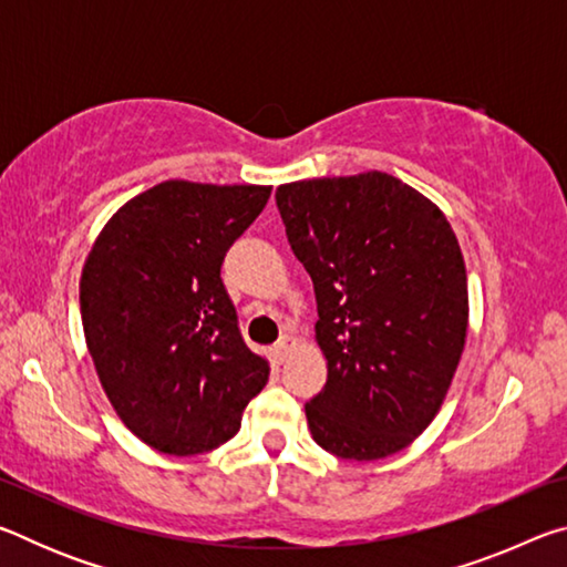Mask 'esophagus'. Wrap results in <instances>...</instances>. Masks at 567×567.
Instances as JSON below:
<instances>
[{
	"label": "esophagus",
	"mask_w": 567,
	"mask_h": 567,
	"mask_svg": "<svg viewBox=\"0 0 567 567\" xmlns=\"http://www.w3.org/2000/svg\"><path fill=\"white\" fill-rule=\"evenodd\" d=\"M297 348V340L292 338V334H285V338H280V342L275 344V360L277 362H285L287 358H290V352Z\"/></svg>",
	"instance_id": "esophagus-1"
}]
</instances>
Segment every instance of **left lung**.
<instances>
[{
    "label": "left lung",
    "instance_id": "8db88e82",
    "mask_svg": "<svg viewBox=\"0 0 567 567\" xmlns=\"http://www.w3.org/2000/svg\"><path fill=\"white\" fill-rule=\"evenodd\" d=\"M275 199L312 277L328 360L307 427L344 460L395 455L435 420L465 350L467 272L453 227L378 169L287 182Z\"/></svg>",
    "mask_w": 567,
    "mask_h": 567
}]
</instances>
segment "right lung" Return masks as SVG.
Masks as SVG:
<instances>
[{
  "mask_svg": "<svg viewBox=\"0 0 567 567\" xmlns=\"http://www.w3.org/2000/svg\"><path fill=\"white\" fill-rule=\"evenodd\" d=\"M270 185L167 179L124 203L80 280L87 350L114 412L142 443L197 455L227 443L270 362L247 348L219 277Z\"/></svg>",
  "mask_w": 567,
  "mask_h": 567,
  "instance_id": "right-lung-1",
  "label": "right lung"
}]
</instances>
